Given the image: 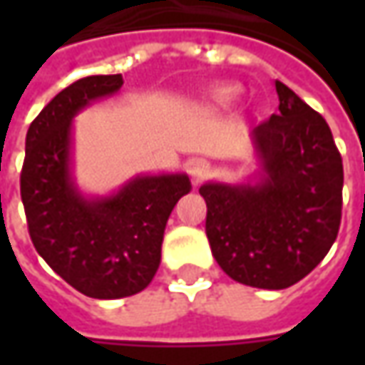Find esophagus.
Listing matches in <instances>:
<instances>
[{
    "mask_svg": "<svg viewBox=\"0 0 365 365\" xmlns=\"http://www.w3.org/2000/svg\"><path fill=\"white\" fill-rule=\"evenodd\" d=\"M207 168H209V166H207V162L201 160V158H195V160L189 162V175L195 185L203 178L205 173H207Z\"/></svg>",
    "mask_w": 365,
    "mask_h": 365,
    "instance_id": "obj_1",
    "label": "esophagus"
}]
</instances>
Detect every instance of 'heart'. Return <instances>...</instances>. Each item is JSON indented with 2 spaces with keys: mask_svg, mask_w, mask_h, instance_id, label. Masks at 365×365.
I'll return each instance as SVG.
<instances>
[{
  "mask_svg": "<svg viewBox=\"0 0 365 365\" xmlns=\"http://www.w3.org/2000/svg\"><path fill=\"white\" fill-rule=\"evenodd\" d=\"M235 93H237L235 89H219V91L213 93V101L217 106H227L233 97H235Z\"/></svg>",
  "mask_w": 365,
  "mask_h": 365,
  "instance_id": "b5f03b06",
  "label": "heart"
}]
</instances>
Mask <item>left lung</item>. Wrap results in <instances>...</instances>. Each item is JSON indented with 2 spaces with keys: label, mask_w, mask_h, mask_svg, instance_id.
Masks as SVG:
<instances>
[{
  "label": "left lung",
  "mask_w": 365,
  "mask_h": 365,
  "mask_svg": "<svg viewBox=\"0 0 365 365\" xmlns=\"http://www.w3.org/2000/svg\"><path fill=\"white\" fill-rule=\"evenodd\" d=\"M278 113L250 133L258 170L207 180L205 232L221 270L245 287L280 290L327 256L341 223L344 164L329 125L284 83Z\"/></svg>",
  "instance_id": "obj_1"
}]
</instances>
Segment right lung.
Masks as SVG:
<instances>
[{"instance_id":"right-lung-1","label":"right lung","mask_w":365,"mask_h":365,"mask_svg":"<svg viewBox=\"0 0 365 365\" xmlns=\"http://www.w3.org/2000/svg\"><path fill=\"white\" fill-rule=\"evenodd\" d=\"M121 85V75L78 78L26 133L20 190L32 244L54 272L91 299L132 297L152 282L166 221L192 189L185 173L135 175L107 195L78 187L75 118Z\"/></svg>"}]
</instances>
